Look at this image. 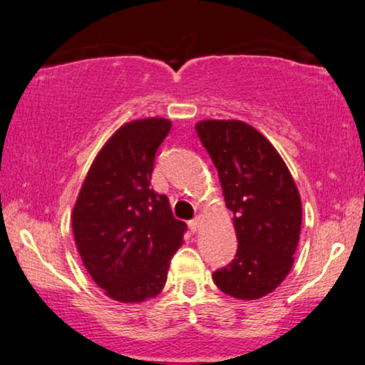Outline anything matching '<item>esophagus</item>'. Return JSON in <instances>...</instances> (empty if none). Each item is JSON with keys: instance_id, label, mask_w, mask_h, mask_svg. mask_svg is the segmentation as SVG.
Masks as SVG:
<instances>
[{"instance_id": "34e87169", "label": "esophagus", "mask_w": 365, "mask_h": 365, "mask_svg": "<svg viewBox=\"0 0 365 365\" xmlns=\"http://www.w3.org/2000/svg\"><path fill=\"white\" fill-rule=\"evenodd\" d=\"M188 227H190V230H192V232L195 233L200 227H202V218H200V217H195L193 220H190V222H188Z\"/></svg>"}]
</instances>
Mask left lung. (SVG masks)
Here are the masks:
<instances>
[{
  "mask_svg": "<svg viewBox=\"0 0 365 365\" xmlns=\"http://www.w3.org/2000/svg\"><path fill=\"white\" fill-rule=\"evenodd\" d=\"M200 142L218 170L225 202L233 212L238 250L213 273L225 294L258 299L289 273L301 233V198L276 148L240 120H203Z\"/></svg>",
  "mask_w": 365,
  "mask_h": 365,
  "instance_id": "obj_1",
  "label": "left lung"
}]
</instances>
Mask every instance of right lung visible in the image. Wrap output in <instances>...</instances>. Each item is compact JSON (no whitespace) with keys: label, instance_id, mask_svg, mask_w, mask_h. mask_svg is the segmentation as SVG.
<instances>
[{"label":"right lung","instance_id":"right-lung-1","mask_svg":"<svg viewBox=\"0 0 365 365\" xmlns=\"http://www.w3.org/2000/svg\"><path fill=\"white\" fill-rule=\"evenodd\" d=\"M170 127V120L158 117L120 127L96 157L74 205L82 263L115 301L157 296L187 232L167 195L150 188L157 148Z\"/></svg>","mask_w":365,"mask_h":365}]
</instances>
